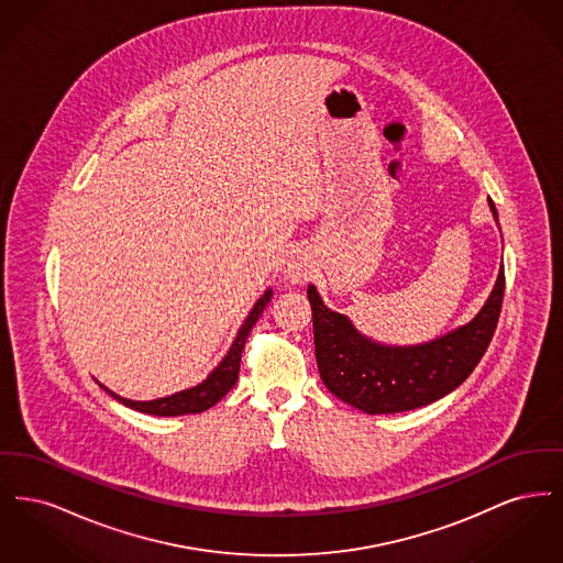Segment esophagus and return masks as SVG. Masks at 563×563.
<instances>
[{
    "label": "esophagus",
    "mask_w": 563,
    "mask_h": 563,
    "mask_svg": "<svg viewBox=\"0 0 563 563\" xmlns=\"http://www.w3.org/2000/svg\"><path fill=\"white\" fill-rule=\"evenodd\" d=\"M287 276H289V280L295 283V285H303L308 280L310 272H308V266L303 262H294V264H289Z\"/></svg>",
    "instance_id": "1"
}]
</instances>
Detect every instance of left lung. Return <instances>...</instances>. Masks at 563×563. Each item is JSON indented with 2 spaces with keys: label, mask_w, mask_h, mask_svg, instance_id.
I'll list each match as a JSON object with an SVG mask.
<instances>
[{
  "label": "left lung",
  "mask_w": 563,
  "mask_h": 563,
  "mask_svg": "<svg viewBox=\"0 0 563 563\" xmlns=\"http://www.w3.org/2000/svg\"><path fill=\"white\" fill-rule=\"evenodd\" d=\"M498 223V211L489 200ZM505 297V268L479 314L454 331L416 346H384L358 333L349 317L329 310L314 285V352L322 384L331 395L365 413H399L424 407L455 390L489 346Z\"/></svg>",
  "instance_id": "left-lung-1"
}]
</instances>
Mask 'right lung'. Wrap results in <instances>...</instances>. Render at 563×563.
Masks as SVG:
<instances>
[{
	"label": "right lung",
	"mask_w": 563,
	"mask_h": 563,
	"mask_svg": "<svg viewBox=\"0 0 563 563\" xmlns=\"http://www.w3.org/2000/svg\"><path fill=\"white\" fill-rule=\"evenodd\" d=\"M269 299H272V289H268L266 294L255 301L253 310L249 312V317L242 322L239 335L232 342L228 354L221 358V363L214 367L211 375L207 379H202L198 386H191L188 390L175 393L170 397L154 399V401H131V399H124V397L111 393L103 384H99V386L106 388V393H109L115 401L131 407L134 411L152 413V416H186V413H200V411L213 407L214 402L221 401L234 388V384L239 379V372H241V356L242 350H244V342H246L253 324L260 321V317H262L264 308L268 306Z\"/></svg>",
	"instance_id": "1"
}]
</instances>
